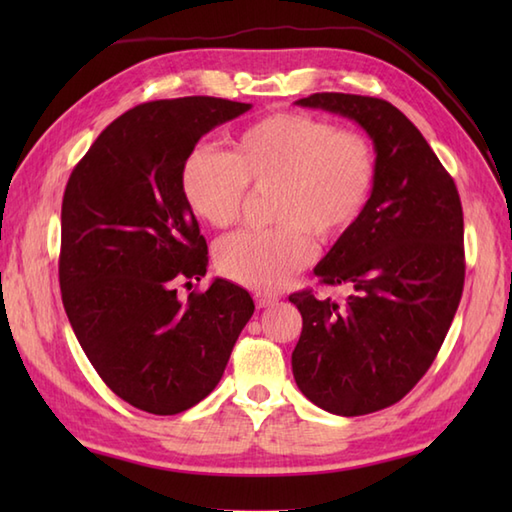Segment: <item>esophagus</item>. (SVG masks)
<instances>
[{
  "label": "esophagus",
  "mask_w": 512,
  "mask_h": 512,
  "mask_svg": "<svg viewBox=\"0 0 512 512\" xmlns=\"http://www.w3.org/2000/svg\"><path fill=\"white\" fill-rule=\"evenodd\" d=\"M277 301H279L277 295H264V292H257V295H255L257 308H273Z\"/></svg>",
  "instance_id": "esophagus-1"
}]
</instances>
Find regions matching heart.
Instances as JSON below:
<instances>
[{
  "instance_id": "heart-1",
  "label": "heart",
  "mask_w": 512,
  "mask_h": 512,
  "mask_svg": "<svg viewBox=\"0 0 512 512\" xmlns=\"http://www.w3.org/2000/svg\"><path fill=\"white\" fill-rule=\"evenodd\" d=\"M376 182V154L358 132L323 118L277 112L239 129L231 154L191 149L180 169L184 200L200 220L226 228L239 220L248 184L275 187L268 231L224 237L220 273L239 286L277 292L314 257V239L334 242L361 220Z\"/></svg>"
}]
</instances>
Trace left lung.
Wrapping results in <instances>:
<instances>
[{
  "label": "left lung",
  "mask_w": 512,
  "mask_h": 512,
  "mask_svg": "<svg viewBox=\"0 0 512 512\" xmlns=\"http://www.w3.org/2000/svg\"><path fill=\"white\" fill-rule=\"evenodd\" d=\"M361 125L376 151V182L361 220L336 239L314 275L347 286L343 303L310 290L288 299L303 328L292 352L297 387L336 416L394 405L424 376L464 288V217L453 178L398 107L358 94L295 101Z\"/></svg>",
  "instance_id": "obj_1"
}]
</instances>
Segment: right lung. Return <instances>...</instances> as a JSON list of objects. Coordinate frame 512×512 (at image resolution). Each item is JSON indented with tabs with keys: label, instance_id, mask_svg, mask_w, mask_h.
I'll list each match as a JSON object with an SVG mask.
<instances>
[{
	"label": "right lung",
	"instance_id": "add662e5",
	"mask_svg": "<svg viewBox=\"0 0 512 512\" xmlns=\"http://www.w3.org/2000/svg\"><path fill=\"white\" fill-rule=\"evenodd\" d=\"M250 107L213 96L138 105L103 129L63 193L65 314L103 383L156 416L211 394L255 312L248 292L220 277L187 301L176 290L209 266L180 187L182 162L204 134Z\"/></svg>",
	"mask_w": 512,
	"mask_h": 512
}]
</instances>
